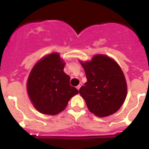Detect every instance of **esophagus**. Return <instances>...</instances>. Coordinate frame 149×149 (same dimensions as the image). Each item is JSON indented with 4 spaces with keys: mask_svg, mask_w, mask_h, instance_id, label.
<instances>
[{
    "mask_svg": "<svg viewBox=\"0 0 149 149\" xmlns=\"http://www.w3.org/2000/svg\"><path fill=\"white\" fill-rule=\"evenodd\" d=\"M81 86H82V84H81H81H79V85H77V86H76V88H77V89L79 90V89H80V88L81 87Z\"/></svg>",
    "mask_w": 149,
    "mask_h": 149,
    "instance_id": "1",
    "label": "esophagus"
}]
</instances>
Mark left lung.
<instances>
[{
  "instance_id": "obj_1",
  "label": "left lung",
  "mask_w": 149,
  "mask_h": 149,
  "mask_svg": "<svg viewBox=\"0 0 149 149\" xmlns=\"http://www.w3.org/2000/svg\"><path fill=\"white\" fill-rule=\"evenodd\" d=\"M87 81L79 90L88 109L98 117H106L119 110L127 95V83L122 68L104 54L80 61Z\"/></svg>"
}]
</instances>
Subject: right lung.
Listing matches in <instances>:
<instances>
[{
  "instance_id": "obj_1",
  "label": "right lung",
  "mask_w": 149,
  "mask_h": 149,
  "mask_svg": "<svg viewBox=\"0 0 149 149\" xmlns=\"http://www.w3.org/2000/svg\"><path fill=\"white\" fill-rule=\"evenodd\" d=\"M65 63L59 53L46 55L36 63L29 74L27 91L30 101L41 113L54 116L65 110L68 101L78 94L64 72Z\"/></svg>"
}]
</instances>
